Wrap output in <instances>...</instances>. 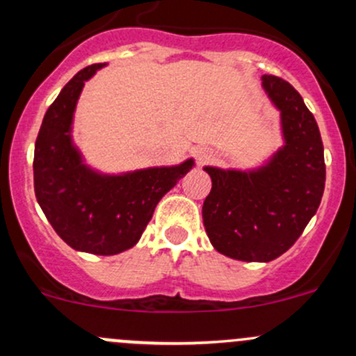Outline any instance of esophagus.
I'll return each mask as SVG.
<instances>
[{
    "label": "esophagus",
    "instance_id": "esophagus-1",
    "mask_svg": "<svg viewBox=\"0 0 356 356\" xmlns=\"http://www.w3.org/2000/svg\"><path fill=\"white\" fill-rule=\"evenodd\" d=\"M208 156V152L207 149H203V148H200V149H196V158H198V160L201 161V160H204V158Z\"/></svg>",
    "mask_w": 356,
    "mask_h": 356
}]
</instances>
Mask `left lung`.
Instances as JSON below:
<instances>
[{
	"label": "left lung",
	"instance_id": "1",
	"mask_svg": "<svg viewBox=\"0 0 356 356\" xmlns=\"http://www.w3.org/2000/svg\"><path fill=\"white\" fill-rule=\"evenodd\" d=\"M261 81L281 110L284 148L258 170L204 167L211 177L204 231L215 250L243 261L286 253L317 211L325 186L324 145L312 111L284 79L264 75Z\"/></svg>",
	"mask_w": 356,
	"mask_h": 356
}]
</instances>
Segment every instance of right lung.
Masks as SVG:
<instances>
[{
	"instance_id": "obj_1",
	"label": "right lung",
	"mask_w": 356,
	"mask_h": 356,
	"mask_svg": "<svg viewBox=\"0 0 356 356\" xmlns=\"http://www.w3.org/2000/svg\"><path fill=\"white\" fill-rule=\"evenodd\" d=\"M105 63L86 67L51 103L34 149V193L56 234L74 250L117 254L139 241L158 201L193 167H155L124 175H99L82 163L70 129L84 82Z\"/></svg>"
}]
</instances>
